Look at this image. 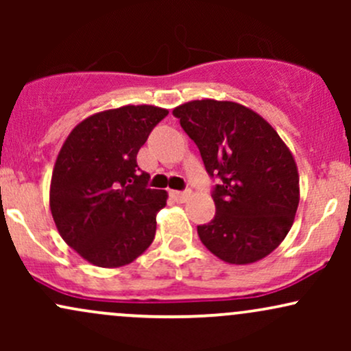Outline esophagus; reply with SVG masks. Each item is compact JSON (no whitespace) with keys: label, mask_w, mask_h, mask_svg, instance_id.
Returning a JSON list of instances; mask_svg holds the SVG:
<instances>
[{"label":"esophagus","mask_w":351,"mask_h":351,"mask_svg":"<svg viewBox=\"0 0 351 351\" xmlns=\"http://www.w3.org/2000/svg\"><path fill=\"white\" fill-rule=\"evenodd\" d=\"M170 196L176 203H184L191 196V191H170Z\"/></svg>","instance_id":"esophagus-1"}]
</instances>
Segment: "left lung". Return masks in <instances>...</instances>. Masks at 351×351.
<instances>
[{
    "label": "left lung",
    "instance_id": "left-lung-1",
    "mask_svg": "<svg viewBox=\"0 0 351 351\" xmlns=\"http://www.w3.org/2000/svg\"><path fill=\"white\" fill-rule=\"evenodd\" d=\"M198 145L211 176L216 215L198 226L201 243L228 264L269 256L285 239L300 199L292 152L257 112L231 100H191L173 108Z\"/></svg>",
    "mask_w": 351,
    "mask_h": 351
}]
</instances>
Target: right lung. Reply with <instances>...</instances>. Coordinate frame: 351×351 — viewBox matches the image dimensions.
Listing matches in <instances>:
<instances>
[{
    "instance_id": "obj_1",
    "label": "right lung",
    "mask_w": 351,
    "mask_h": 351,
    "mask_svg": "<svg viewBox=\"0 0 351 351\" xmlns=\"http://www.w3.org/2000/svg\"><path fill=\"white\" fill-rule=\"evenodd\" d=\"M167 108L123 106L99 112L72 128L62 143L49 188L60 237L97 267L134 263L153 243L156 213L168 193L147 188L136 153Z\"/></svg>"
}]
</instances>
